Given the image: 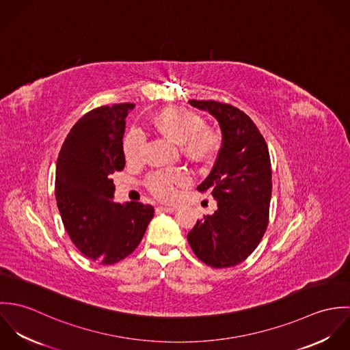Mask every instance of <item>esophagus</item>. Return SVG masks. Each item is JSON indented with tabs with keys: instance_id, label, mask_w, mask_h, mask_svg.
<instances>
[{
	"instance_id": "obj_1",
	"label": "esophagus",
	"mask_w": 350,
	"mask_h": 350,
	"mask_svg": "<svg viewBox=\"0 0 350 350\" xmlns=\"http://www.w3.org/2000/svg\"><path fill=\"white\" fill-rule=\"evenodd\" d=\"M160 208L165 213H175L178 211V207H172V206H160Z\"/></svg>"
}]
</instances>
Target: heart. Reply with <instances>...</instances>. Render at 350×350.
Masks as SVG:
<instances>
[{
  "label": "heart",
  "instance_id": "1",
  "mask_svg": "<svg viewBox=\"0 0 350 350\" xmlns=\"http://www.w3.org/2000/svg\"><path fill=\"white\" fill-rule=\"evenodd\" d=\"M152 126L163 137L180 144L186 157L196 163L208 161L218 150L217 136L204 129V121L198 114L183 107H167L152 118ZM146 137L140 131L132 129L126 133L122 150L126 160L139 161L143 156ZM189 175L180 168L156 171L147 179L150 193L163 200H174L178 187L187 185Z\"/></svg>",
  "mask_w": 350,
  "mask_h": 350
}]
</instances>
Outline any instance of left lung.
Masks as SVG:
<instances>
[{
	"label": "left lung",
	"mask_w": 350,
	"mask_h": 350,
	"mask_svg": "<svg viewBox=\"0 0 350 350\" xmlns=\"http://www.w3.org/2000/svg\"><path fill=\"white\" fill-rule=\"evenodd\" d=\"M219 124L222 147L208 176L198 186L210 191L217 210L189 232L196 256L213 268L243 262L262 239L269 215L272 171L267 143L240 109L217 100H190Z\"/></svg>",
	"instance_id": "1"
}]
</instances>
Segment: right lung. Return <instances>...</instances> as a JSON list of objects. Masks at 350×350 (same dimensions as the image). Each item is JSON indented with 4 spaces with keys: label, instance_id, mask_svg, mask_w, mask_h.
I'll use <instances>...</instances> for the list:
<instances>
[{
    "label": "right lung",
    "instance_id": "1",
    "mask_svg": "<svg viewBox=\"0 0 350 350\" xmlns=\"http://www.w3.org/2000/svg\"><path fill=\"white\" fill-rule=\"evenodd\" d=\"M133 103L100 106L71 128L56 161L55 197L63 225L82 254L114 264L140 244L153 207L113 202L111 174L122 171L125 118Z\"/></svg>",
    "mask_w": 350,
    "mask_h": 350
}]
</instances>
